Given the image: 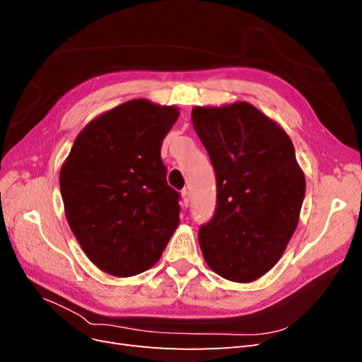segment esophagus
Listing matches in <instances>:
<instances>
[{
  "mask_svg": "<svg viewBox=\"0 0 362 362\" xmlns=\"http://www.w3.org/2000/svg\"><path fill=\"white\" fill-rule=\"evenodd\" d=\"M181 196H182V205L184 206H189V202H190V193L187 189L181 190Z\"/></svg>",
  "mask_w": 362,
  "mask_h": 362,
  "instance_id": "34e87169",
  "label": "esophagus"
}]
</instances>
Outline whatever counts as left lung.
I'll use <instances>...</instances> for the list:
<instances>
[{"label":"left lung","mask_w":362,"mask_h":362,"mask_svg":"<svg viewBox=\"0 0 362 362\" xmlns=\"http://www.w3.org/2000/svg\"><path fill=\"white\" fill-rule=\"evenodd\" d=\"M192 120L217 181L214 216L198 234L204 258L222 278L252 282L298 226L305 175L288 134L249 103L194 107Z\"/></svg>","instance_id":"left-lung-1"}]
</instances>
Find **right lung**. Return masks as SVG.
I'll return each instance as SVG.
<instances>
[{"mask_svg": "<svg viewBox=\"0 0 362 362\" xmlns=\"http://www.w3.org/2000/svg\"><path fill=\"white\" fill-rule=\"evenodd\" d=\"M173 105L133 100L93 119L60 170L68 223L86 255L113 276L154 266L180 223V193L166 180L161 144Z\"/></svg>", "mask_w": 362, "mask_h": 362, "instance_id": "1", "label": "right lung"}]
</instances>
